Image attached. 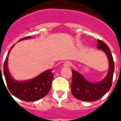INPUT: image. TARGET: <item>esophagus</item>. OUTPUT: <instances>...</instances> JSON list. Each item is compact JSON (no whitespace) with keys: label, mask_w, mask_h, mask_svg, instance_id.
<instances>
[{"label":"esophagus","mask_w":121,"mask_h":121,"mask_svg":"<svg viewBox=\"0 0 121 121\" xmlns=\"http://www.w3.org/2000/svg\"><path fill=\"white\" fill-rule=\"evenodd\" d=\"M72 65V63L69 61H66V62L64 63V64H63V66L65 67V68H68V67H70Z\"/></svg>","instance_id":"1"}]
</instances>
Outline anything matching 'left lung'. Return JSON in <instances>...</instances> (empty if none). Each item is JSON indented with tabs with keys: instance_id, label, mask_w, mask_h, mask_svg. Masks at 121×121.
<instances>
[{
	"instance_id": "left-lung-1",
	"label": "left lung",
	"mask_w": 121,
	"mask_h": 121,
	"mask_svg": "<svg viewBox=\"0 0 121 121\" xmlns=\"http://www.w3.org/2000/svg\"><path fill=\"white\" fill-rule=\"evenodd\" d=\"M97 49H101L107 55L109 61V70L107 75L101 81L91 82L77 71L72 70V94L76 99L85 102L97 100L102 97L112 86L114 72V62L109 46L102 41H97Z\"/></svg>"
}]
</instances>
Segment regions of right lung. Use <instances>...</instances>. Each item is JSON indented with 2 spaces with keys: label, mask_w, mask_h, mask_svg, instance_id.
I'll return each mask as SVG.
<instances>
[{
  "label": "right lung",
  "mask_w": 121,
  "mask_h": 121,
  "mask_svg": "<svg viewBox=\"0 0 121 121\" xmlns=\"http://www.w3.org/2000/svg\"><path fill=\"white\" fill-rule=\"evenodd\" d=\"M31 38L32 37H25L19 41ZM14 46H12L10 49H12ZM10 49L7 54L4 65V74L9 92L16 97L26 102L36 101L43 98L48 94L51 89L54 74L52 70L44 71L32 79L24 81L16 80L12 78L9 71L8 57ZM0 75L2 78L1 72Z\"/></svg>",
  "instance_id": "add662e5"
}]
</instances>
